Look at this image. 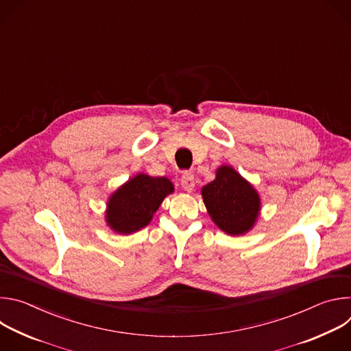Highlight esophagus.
<instances>
[{"label":"esophagus","mask_w":351,"mask_h":351,"mask_svg":"<svg viewBox=\"0 0 351 351\" xmlns=\"http://www.w3.org/2000/svg\"><path fill=\"white\" fill-rule=\"evenodd\" d=\"M180 184L186 191H191L194 189V175L191 172H183L182 179H180Z\"/></svg>","instance_id":"1"}]
</instances>
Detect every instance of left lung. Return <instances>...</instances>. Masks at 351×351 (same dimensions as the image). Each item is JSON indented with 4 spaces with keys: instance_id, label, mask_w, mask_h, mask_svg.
<instances>
[{
    "instance_id": "obj_1",
    "label": "left lung",
    "mask_w": 351,
    "mask_h": 351,
    "mask_svg": "<svg viewBox=\"0 0 351 351\" xmlns=\"http://www.w3.org/2000/svg\"><path fill=\"white\" fill-rule=\"evenodd\" d=\"M204 204L213 221L229 234H243L253 228L260 197L254 187L233 168L221 167L217 178L203 187Z\"/></svg>"
}]
</instances>
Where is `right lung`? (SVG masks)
<instances>
[{
    "label": "right lung",
    "mask_w": 351,
    "mask_h": 351,
    "mask_svg": "<svg viewBox=\"0 0 351 351\" xmlns=\"http://www.w3.org/2000/svg\"><path fill=\"white\" fill-rule=\"evenodd\" d=\"M173 191L167 178L137 175L119 187L108 202L107 222L118 233H132L152 221L162 199Z\"/></svg>",
    "instance_id": "1"
}]
</instances>
